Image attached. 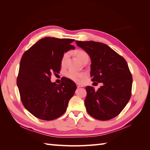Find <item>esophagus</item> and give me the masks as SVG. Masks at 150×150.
<instances>
[{"label":"esophagus","instance_id":"1","mask_svg":"<svg viewBox=\"0 0 150 150\" xmlns=\"http://www.w3.org/2000/svg\"><path fill=\"white\" fill-rule=\"evenodd\" d=\"M77 88H81V87H82V86L80 84H77Z\"/></svg>","mask_w":150,"mask_h":150}]
</instances>
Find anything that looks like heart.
Wrapping results in <instances>:
<instances>
[{
    "label": "heart",
    "instance_id": "heart-1",
    "mask_svg": "<svg viewBox=\"0 0 150 150\" xmlns=\"http://www.w3.org/2000/svg\"><path fill=\"white\" fill-rule=\"evenodd\" d=\"M75 53L79 61L81 62L85 59H89V56L88 55V53L86 52H84V50H77L75 51ZM68 56H69L68 53H65L62 55V59H61V61H60L62 66H64L66 64V60L68 58ZM66 77H68L69 79H71V81H74V82H81L82 81V80L84 79V78L85 77V75L84 74V73L76 72L74 71H71V70H69V71H67L66 73Z\"/></svg>",
    "mask_w": 150,
    "mask_h": 150
}]
</instances>
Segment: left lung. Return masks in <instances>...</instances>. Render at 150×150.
<instances>
[{"instance_id":"left-lung-1","label":"left lung","mask_w":150,"mask_h":150,"mask_svg":"<svg viewBox=\"0 0 150 150\" xmlns=\"http://www.w3.org/2000/svg\"><path fill=\"white\" fill-rule=\"evenodd\" d=\"M90 57L91 77L103 86L95 91L86 86L84 101L88 113L95 119L108 120L122 111L132 95L133 79L126 60L106 44L94 41H75Z\"/></svg>"}]
</instances>
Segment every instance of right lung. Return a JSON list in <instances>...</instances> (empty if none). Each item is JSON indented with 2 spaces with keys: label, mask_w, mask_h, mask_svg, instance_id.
<instances>
[{
  "label": "right lung",
  "mask_w": 150,
  "mask_h": 150,
  "mask_svg": "<svg viewBox=\"0 0 150 150\" xmlns=\"http://www.w3.org/2000/svg\"><path fill=\"white\" fill-rule=\"evenodd\" d=\"M71 39L45 37L25 52L19 67L17 84L25 108L38 119L52 120L65 113L77 89L64 77L60 84L51 82L59 73L64 53L74 50Z\"/></svg>",
  "instance_id": "obj_1"
}]
</instances>
